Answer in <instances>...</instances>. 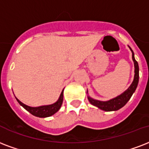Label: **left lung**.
Returning a JSON list of instances; mask_svg holds the SVG:
<instances>
[{
    "label": "left lung",
    "instance_id": "8db88e82",
    "mask_svg": "<svg viewBox=\"0 0 149 149\" xmlns=\"http://www.w3.org/2000/svg\"><path fill=\"white\" fill-rule=\"evenodd\" d=\"M130 51L132 52V59L134 61V77L133 80L132 84L128 87L127 89L124 92L122 93L121 95H118L117 97L112 98L109 101H99V100L94 99L88 95L87 98L89 100L90 103L91 105H95L100 109L105 111V112H111V111H116L123 107L127 102L130 100L132 95L134 93L135 90L138 87V81H139V67H138V62L135 60L134 54L132 49L130 47ZM87 93L88 94V91H87Z\"/></svg>",
    "mask_w": 149,
    "mask_h": 149
}]
</instances>
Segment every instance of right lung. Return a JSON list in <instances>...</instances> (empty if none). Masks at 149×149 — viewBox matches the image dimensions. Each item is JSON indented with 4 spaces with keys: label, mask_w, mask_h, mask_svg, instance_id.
<instances>
[{
    "label": "right lung",
    "mask_w": 149,
    "mask_h": 149,
    "mask_svg": "<svg viewBox=\"0 0 149 149\" xmlns=\"http://www.w3.org/2000/svg\"><path fill=\"white\" fill-rule=\"evenodd\" d=\"M63 91L64 90H62V93H61V95H60L59 97L57 100L56 102H54L52 105H41V106H38V107H31L29 105H25L24 103L20 102L17 97H15V98H16L17 102L19 103V105L22 106L28 112H30L32 115L40 118L49 117V116L54 115V113H56L62 106V102H63Z\"/></svg>",
    "instance_id": "1"
}]
</instances>
